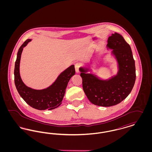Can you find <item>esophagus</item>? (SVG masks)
<instances>
[{
  "mask_svg": "<svg viewBox=\"0 0 152 152\" xmlns=\"http://www.w3.org/2000/svg\"><path fill=\"white\" fill-rule=\"evenodd\" d=\"M81 63H76L75 64V71H76V72L77 73H79V68L81 66Z\"/></svg>",
  "mask_w": 152,
  "mask_h": 152,
  "instance_id": "34e87169",
  "label": "esophagus"
}]
</instances>
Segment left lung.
I'll list each match as a JSON object with an SVG mask.
<instances>
[{"instance_id": "left-lung-1", "label": "left lung", "mask_w": 152, "mask_h": 152, "mask_svg": "<svg viewBox=\"0 0 152 152\" xmlns=\"http://www.w3.org/2000/svg\"><path fill=\"white\" fill-rule=\"evenodd\" d=\"M117 63L116 75L101 79L88 68L80 67L83 88L88 100L96 105L111 107L123 101L130 94L136 81L135 61L129 44L115 32L109 36L107 45Z\"/></svg>"}]
</instances>
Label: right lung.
Segmentation results:
<instances>
[{"mask_svg": "<svg viewBox=\"0 0 152 152\" xmlns=\"http://www.w3.org/2000/svg\"><path fill=\"white\" fill-rule=\"evenodd\" d=\"M32 40L27 39L19 48L15 64V84L22 99L29 106L38 110H52L59 107L65 94L68 83L75 74V65H71L61 73L50 87L43 89H34L27 87L20 75V61L22 51Z\"/></svg>", "mask_w": 152, "mask_h": 152, "instance_id": "right-lung-1", "label": "right lung"}]
</instances>
